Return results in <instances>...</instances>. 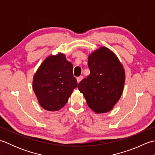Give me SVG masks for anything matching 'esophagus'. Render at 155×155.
<instances>
[{
  "instance_id": "obj_1",
  "label": "esophagus",
  "mask_w": 155,
  "mask_h": 155,
  "mask_svg": "<svg viewBox=\"0 0 155 155\" xmlns=\"http://www.w3.org/2000/svg\"><path fill=\"white\" fill-rule=\"evenodd\" d=\"M83 77H82V76H81V77H77V82H78V83H79L80 82L82 81V79H83Z\"/></svg>"
}]
</instances>
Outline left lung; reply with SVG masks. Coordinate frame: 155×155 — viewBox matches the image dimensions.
Returning a JSON list of instances; mask_svg holds the SVG:
<instances>
[{"label": "left lung", "instance_id": "obj_1", "mask_svg": "<svg viewBox=\"0 0 155 155\" xmlns=\"http://www.w3.org/2000/svg\"><path fill=\"white\" fill-rule=\"evenodd\" d=\"M88 67L91 73L78 83V90L95 113H107L123 93L124 68L117 56L103 47L89 55Z\"/></svg>", "mask_w": 155, "mask_h": 155}]
</instances>
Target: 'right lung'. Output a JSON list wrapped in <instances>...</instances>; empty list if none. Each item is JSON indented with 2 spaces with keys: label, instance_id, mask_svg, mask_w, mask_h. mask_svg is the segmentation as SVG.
<instances>
[{
  "label": "right lung",
  "instance_id": "1",
  "mask_svg": "<svg viewBox=\"0 0 155 155\" xmlns=\"http://www.w3.org/2000/svg\"><path fill=\"white\" fill-rule=\"evenodd\" d=\"M73 66L60 53L47 58L36 72L32 88L38 103L44 109L57 111L68 102L77 81Z\"/></svg>",
  "mask_w": 155,
  "mask_h": 155
}]
</instances>
